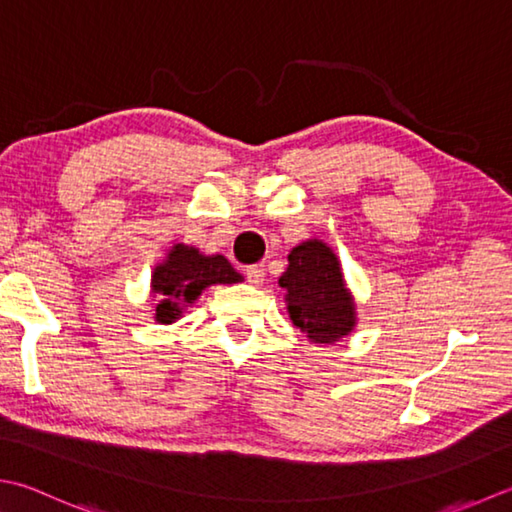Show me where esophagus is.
Listing matches in <instances>:
<instances>
[{
    "mask_svg": "<svg viewBox=\"0 0 512 512\" xmlns=\"http://www.w3.org/2000/svg\"><path fill=\"white\" fill-rule=\"evenodd\" d=\"M264 277H266V273H264V268L262 266H246V279L253 286H259V284H264Z\"/></svg>",
    "mask_w": 512,
    "mask_h": 512,
    "instance_id": "obj_1",
    "label": "esophagus"
}]
</instances>
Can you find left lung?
Segmentation results:
<instances>
[{
  "mask_svg": "<svg viewBox=\"0 0 512 512\" xmlns=\"http://www.w3.org/2000/svg\"><path fill=\"white\" fill-rule=\"evenodd\" d=\"M286 308L293 324L315 344H335L355 328V302L348 293L342 264L333 248L308 239L290 250L286 273Z\"/></svg>",
  "mask_w": 512,
  "mask_h": 512,
  "instance_id": "1",
  "label": "left lung"
}]
</instances>
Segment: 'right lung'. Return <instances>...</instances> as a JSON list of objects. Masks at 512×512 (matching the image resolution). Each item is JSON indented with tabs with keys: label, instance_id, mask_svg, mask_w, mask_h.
Returning a JSON list of instances; mask_svg holds the SVG:
<instances>
[{
	"label": "right lung",
	"instance_id": "right-lung-1",
	"mask_svg": "<svg viewBox=\"0 0 512 512\" xmlns=\"http://www.w3.org/2000/svg\"><path fill=\"white\" fill-rule=\"evenodd\" d=\"M242 279L224 255H202L193 246L175 244L164 262L153 270L150 286L159 302L155 306V322L173 324L208 286L237 284Z\"/></svg>",
	"mask_w": 512,
	"mask_h": 512
}]
</instances>
